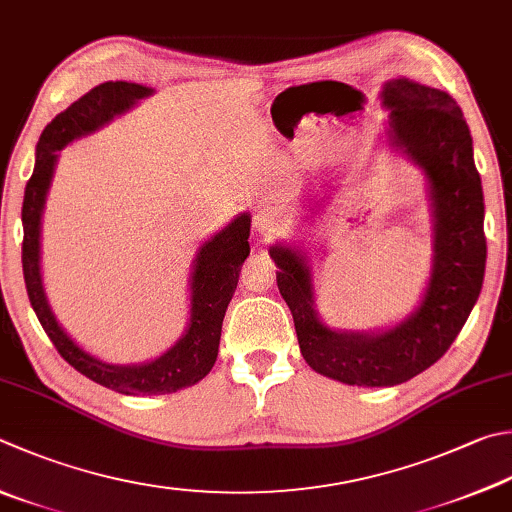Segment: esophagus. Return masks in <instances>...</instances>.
<instances>
[{
  "label": "esophagus",
  "instance_id": "esophagus-1",
  "mask_svg": "<svg viewBox=\"0 0 512 512\" xmlns=\"http://www.w3.org/2000/svg\"><path fill=\"white\" fill-rule=\"evenodd\" d=\"M254 227L260 236H272L274 231L281 227V216H278V211L274 207H263L256 211Z\"/></svg>",
  "mask_w": 512,
  "mask_h": 512
}]
</instances>
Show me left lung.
I'll return each mask as SVG.
<instances>
[{"mask_svg": "<svg viewBox=\"0 0 512 512\" xmlns=\"http://www.w3.org/2000/svg\"><path fill=\"white\" fill-rule=\"evenodd\" d=\"M381 100L390 111L392 144L428 180L432 269L421 305L390 330H332L314 310L307 254L281 243L269 247L303 359L327 379L363 388L399 385L437 363L468 321L486 269L484 191L459 104L446 91L408 77L385 82Z\"/></svg>", "mask_w": 512, "mask_h": 512, "instance_id": "8db88e82", "label": "left lung"}]
</instances>
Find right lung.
<instances>
[{
	"label": "right lung",
	"mask_w": 512,
	"mask_h": 512,
	"mask_svg": "<svg viewBox=\"0 0 512 512\" xmlns=\"http://www.w3.org/2000/svg\"><path fill=\"white\" fill-rule=\"evenodd\" d=\"M153 89L136 82H104L95 86L69 109L46 124L35 149V169L26 182L22 205V267L28 301L40 318L44 332L62 359L86 379L120 394H169L198 383L211 372L218 356L223 318L236 292L240 267L249 256L252 216L240 214L200 245L191 272V316L185 334L158 359L140 365H113L82 350L57 323L46 301L40 272V231L48 187L57 165V153L73 140L89 136L115 115L129 111Z\"/></svg>",
	"instance_id": "obj_1"
}]
</instances>
